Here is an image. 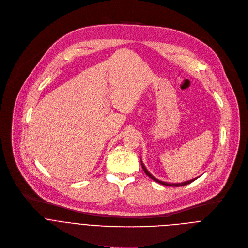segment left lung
I'll return each instance as SVG.
<instances>
[{
  "instance_id": "left-lung-1",
  "label": "left lung",
  "mask_w": 248,
  "mask_h": 248,
  "mask_svg": "<svg viewBox=\"0 0 248 248\" xmlns=\"http://www.w3.org/2000/svg\"><path fill=\"white\" fill-rule=\"evenodd\" d=\"M141 164H142V168H143V170L145 171V173L150 177V178H152L153 180H155V182H158V183H160V184H162V185H166V186H171V187H179V186H184V185H187V184H190L191 182H193L194 180H196L198 177H196V178H193V179H191V180H188V181H185V182H181V183H168V182H163V181H161V180H158L157 178H155V176H153L149 171H148V170L146 169V167L144 166V163H143V161L141 160Z\"/></svg>"
}]
</instances>
